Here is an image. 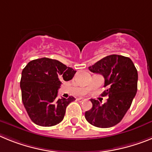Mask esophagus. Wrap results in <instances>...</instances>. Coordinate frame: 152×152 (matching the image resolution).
I'll return each mask as SVG.
<instances>
[{
    "instance_id": "obj_1",
    "label": "esophagus",
    "mask_w": 152,
    "mask_h": 152,
    "mask_svg": "<svg viewBox=\"0 0 152 152\" xmlns=\"http://www.w3.org/2000/svg\"><path fill=\"white\" fill-rule=\"evenodd\" d=\"M77 100H78V101H79V102H84V101H85V99H83V98H78L77 99Z\"/></svg>"
}]
</instances>
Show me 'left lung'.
Wrapping results in <instances>:
<instances>
[{
    "label": "left lung",
    "mask_w": 152,
    "mask_h": 152,
    "mask_svg": "<svg viewBox=\"0 0 152 152\" xmlns=\"http://www.w3.org/2000/svg\"><path fill=\"white\" fill-rule=\"evenodd\" d=\"M94 73L105 79L103 96H109L105 103L91 99L92 108L85 113L91 125L99 128H110L119 123L130 108L138 87V72L130 58L121 55H109L89 67Z\"/></svg>",
    "instance_id": "8db88e82"
}]
</instances>
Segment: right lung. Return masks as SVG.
<instances>
[{
    "instance_id": "add662e5",
    "label": "right lung",
    "mask_w": 152,
    "mask_h": 152,
    "mask_svg": "<svg viewBox=\"0 0 152 152\" xmlns=\"http://www.w3.org/2000/svg\"><path fill=\"white\" fill-rule=\"evenodd\" d=\"M76 72L49 58L29 62L22 71L20 89L22 102L33 122L50 127L63 121L67 105L76 99H58V89L62 82L72 80Z\"/></svg>"
}]
</instances>
